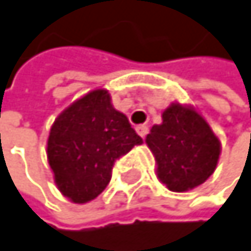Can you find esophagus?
Masks as SVG:
<instances>
[{"instance_id":"obj_1","label":"esophagus","mask_w":251,"mask_h":251,"mask_svg":"<svg viewBox=\"0 0 251 251\" xmlns=\"http://www.w3.org/2000/svg\"><path fill=\"white\" fill-rule=\"evenodd\" d=\"M136 132H138V135H139L141 138H145V136H147V133H148V126H145V125L136 126Z\"/></svg>"}]
</instances>
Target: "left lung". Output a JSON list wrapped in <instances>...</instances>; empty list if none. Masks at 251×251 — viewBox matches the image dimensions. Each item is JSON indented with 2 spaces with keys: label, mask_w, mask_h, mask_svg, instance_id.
Masks as SVG:
<instances>
[{
  "label": "left lung",
  "mask_w": 251,
  "mask_h": 251,
  "mask_svg": "<svg viewBox=\"0 0 251 251\" xmlns=\"http://www.w3.org/2000/svg\"><path fill=\"white\" fill-rule=\"evenodd\" d=\"M157 161V176L173 192L202 184L215 172L221 142L208 122L192 107L173 103L145 139Z\"/></svg>",
  "instance_id": "8db88e82"
}]
</instances>
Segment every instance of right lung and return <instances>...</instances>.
<instances>
[{
  "mask_svg": "<svg viewBox=\"0 0 251 251\" xmlns=\"http://www.w3.org/2000/svg\"><path fill=\"white\" fill-rule=\"evenodd\" d=\"M142 138L110 103L106 90H93L67 107L48 138V161L61 193L74 203L97 198L109 184L115 161Z\"/></svg>",
  "mask_w": 251,
  "mask_h": 251,
  "instance_id": "add662e5",
  "label": "right lung"
}]
</instances>
